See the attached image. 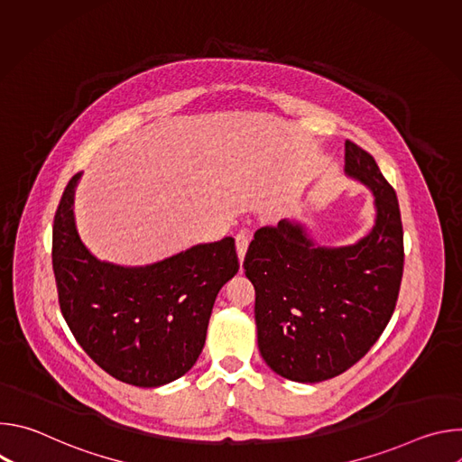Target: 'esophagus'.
<instances>
[{
	"label": "esophagus",
	"instance_id": "esophagus-1",
	"mask_svg": "<svg viewBox=\"0 0 462 462\" xmlns=\"http://www.w3.org/2000/svg\"><path fill=\"white\" fill-rule=\"evenodd\" d=\"M248 243H250L248 234L241 232V234H237V236H236V248H237V257H239V261H241V263H243V259H245V254H246Z\"/></svg>",
	"mask_w": 462,
	"mask_h": 462
}]
</instances>
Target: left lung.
Returning <instances> with one entry per match:
<instances>
[{
  "instance_id": "obj_1",
  "label": "left lung",
  "mask_w": 462,
  "mask_h": 462,
  "mask_svg": "<svg viewBox=\"0 0 462 462\" xmlns=\"http://www.w3.org/2000/svg\"><path fill=\"white\" fill-rule=\"evenodd\" d=\"M346 175L374 197V225L353 245L319 246L305 225L263 226L245 255L255 289L257 347L292 382L335 378L380 338L397 305L404 234L397 193L374 159L346 141Z\"/></svg>"
}]
</instances>
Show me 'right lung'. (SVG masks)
<instances>
[{
  "label": "right lung",
  "instance_id": "add662e5",
  "mask_svg": "<svg viewBox=\"0 0 462 462\" xmlns=\"http://www.w3.org/2000/svg\"><path fill=\"white\" fill-rule=\"evenodd\" d=\"M65 186L52 226L58 301L80 347L106 373L137 387L180 378L199 358L214 301L239 271L236 243L193 245L141 267L102 261L82 243L75 189Z\"/></svg>",
  "mask_w": 462,
  "mask_h": 462
}]
</instances>
